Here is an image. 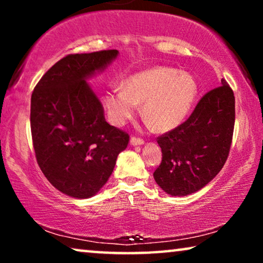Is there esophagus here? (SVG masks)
<instances>
[{
	"instance_id": "obj_1",
	"label": "esophagus",
	"mask_w": 263,
	"mask_h": 263,
	"mask_svg": "<svg viewBox=\"0 0 263 263\" xmlns=\"http://www.w3.org/2000/svg\"><path fill=\"white\" fill-rule=\"evenodd\" d=\"M130 143L133 146H141V145H143V143H145V141H143V140L140 139V138H135V136H132Z\"/></svg>"
}]
</instances>
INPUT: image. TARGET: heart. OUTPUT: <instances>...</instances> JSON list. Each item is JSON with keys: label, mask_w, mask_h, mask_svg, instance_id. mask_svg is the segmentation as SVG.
Returning <instances> with one entry per match:
<instances>
[{"label": "heart", "mask_w": 263, "mask_h": 263, "mask_svg": "<svg viewBox=\"0 0 263 263\" xmlns=\"http://www.w3.org/2000/svg\"><path fill=\"white\" fill-rule=\"evenodd\" d=\"M197 85L192 75L171 67L140 71L106 92L105 105L115 124L122 125L134 116L143 103V116L160 132L182 123L192 110Z\"/></svg>", "instance_id": "obj_1"}]
</instances>
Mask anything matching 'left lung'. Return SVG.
<instances>
[{
    "label": "left lung",
    "mask_w": 263,
    "mask_h": 263,
    "mask_svg": "<svg viewBox=\"0 0 263 263\" xmlns=\"http://www.w3.org/2000/svg\"><path fill=\"white\" fill-rule=\"evenodd\" d=\"M235 96L224 79L207 92L188 120L157 139L163 158L154 179L165 193L186 196L208 184L229 157Z\"/></svg>",
    "instance_id": "obj_1"
}]
</instances>
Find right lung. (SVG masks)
Wrapping results in <instances>:
<instances>
[{
    "label": "right lung",
    "instance_id": "add662e5",
    "mask_svg": "<svg viewBox=\"0 0 263 263\" xmlns=\"http://www.w3.org/2000/svg\"><path fill=\"white\" fill-rule=\"evenodd\" d=\"M117 55V50H103L63 57L32 93L31 133L37 163L57 190L75 199L96 195L128 146L129 135L107 123L102 103L86 81Z\"/></svg>",
    "mask_w": 263,
    "mask_h": 263
}]
</instances>
